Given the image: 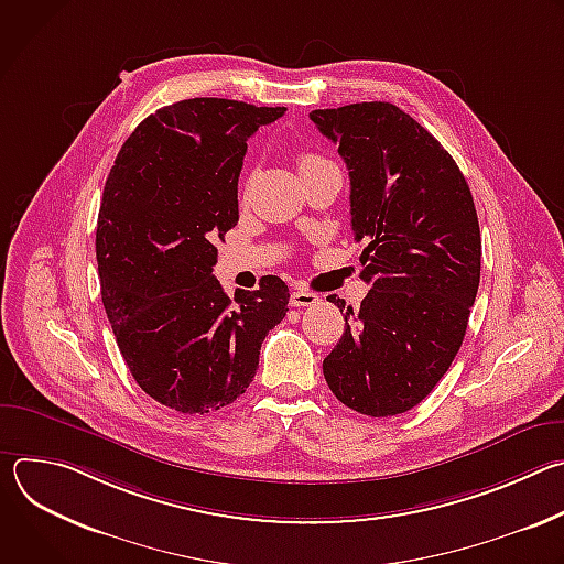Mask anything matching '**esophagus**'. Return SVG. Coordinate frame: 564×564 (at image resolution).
<instances>
[{
	"label": "esophagus",
	"instance_id": "esophagus-1",
	"mask_svg": "<svg viewBox=\"0 0 564 564\" xmlns=\"http://www.w3.org/2000/svg\"><path fill=\"white\" fill-rule=\"evenodd\" d=\"M290 303L294 307H307V305L318 303V296L314 292H307V290H296V292L290 294Z\"/></svg>",
	"mask_w": 564,
	"mask_h": 564
}]
</instances>
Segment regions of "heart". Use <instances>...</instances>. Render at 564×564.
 <instances>
[{
  "mask_svg": "<svg viewBox=\"0 0 564 564\" xmlns=\"http://www.w3.org/2000/svg\"><path fill=\"white\" fill-rule=\"evenodd\" d=\"M318 155H314V153H305V155H301V163H310V160H316Z\"/></svg>",
  "mask_w": 564,
  "mask_h": 564,
  "instance_id": "b5f03b06",
  "label": "heart"
}]
</instances>
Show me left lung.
Here are the masks:
<instances>
[{
    "label": "left lung",
    "instance_id": "obj_1",
    "mask_svg": "<svg viewBox=\"0 0 564 564\" xmlns=\"http://www.w3.org/2000/svg\"><path fill=\"white\" fill-rule=\"evenodd\" d=\"M310 120L350 170V214L361 281L370 285L324 359L348 409L406 413L453 364L479 285L481 238L470 189L451 153L390 102L316 109Z\"/></svg>",
    "mask_w": 564,
    "mask_h": 564
}]
</instances>
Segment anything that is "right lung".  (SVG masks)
Returning a JSON list of instances; mask_svg holds the SVG:
<instances>
[{
    "label": "right lung",
    "instance_id": "1",
    "mask_svg": "<svg viewBox=\"0 0 564 564\" xmlns=\"http://www.w3.org/2000/svg\"><path fill=\"white\" fill-rule=\"evenodd\" d=\"M285 107L194 98L158 109L122 144L98 214L102 303L135 383L203 415L246 392L261 344L288 312V285L223 292L216 240L238 223L248 140Z\"/></svg>",
    "mask_w": 564,
    "mask_h": 564
}]
</instances>
